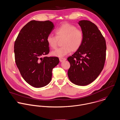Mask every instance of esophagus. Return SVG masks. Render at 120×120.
<instances>
[{
  "label": "esophagus",
  "mask_w": 120,
  "mask_h": 120,
  "mask_svg": "<svg viewBox=\"0 0 120 120\" xmlns=\"http://www.w3.org/2000/svg\"><path fill=\"white\" fill-rule=\"evenodd\" d=\"M66 59V58H63V57H60V58H59V60H60V61L61 62H63V61H65Z\"/></svg>",
  "instance_id": "esophagus-1"
}]
</instances>
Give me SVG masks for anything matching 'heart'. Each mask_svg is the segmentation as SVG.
Segmentation results:
<instances>
[{"label": "heart", "mask_w": 120, "mask_h": 120, "mask_svg": "<svg viewBox=\"0 0 120 120\" xmlns=\"http://www.w3.org/2000/svg\"><path fill=\"white\" fill-rule=\"evenodd\" d=\"M56 36L49 34L47 38L49 45L56 49L59 41H61L62 47L52 51L53 56L63 57L69 54L71 51L74 52L81 47L83 39V33L81 30L71 24L65 23L55 30Z\"/></svg>", "instance_id": "1"}]
</instances>
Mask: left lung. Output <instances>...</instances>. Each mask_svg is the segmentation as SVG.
Instances as JSON below:
<instances>
[{"label": "left lung", "mask_w": 120, "mask_h": 120, "mask_svg": "<svg viewBox=\"0 0 120 120\" xmlns=\"http://www.w3.org/2000/svg\"><path fill=\"white\" fill-rule=\"evenodd\" d=\"M83 33L81 47L67 58L70 64L68 76L79 86L87 85L97 78L104 68L106 58L105 40L98 27L88 20L78 22Z\"/></svg>", "instance_id": "left-lung-1"}]
</instances>
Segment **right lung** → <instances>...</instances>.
I'll return each instance as SVG.
<instances>
[{
    "label": "right lung",
    "mask_w": 120,
    "mask_h": 120,
    "mask_svg": "<svg viewBox=\"0 0 120 120\" xmlns=\"http://www.w3.org/2000/svg\"><path fill=\"white\" fill-rule=\"evenodd\" d=\"M54 27L49 20L31 21L21 29L15 42L17 67L26 82L35 88L50 82L52 70L59 62L57 57H42L49 52L47 38Z\"/></svg>",
    "instance_id": "add662e5"
}]
</instances>
